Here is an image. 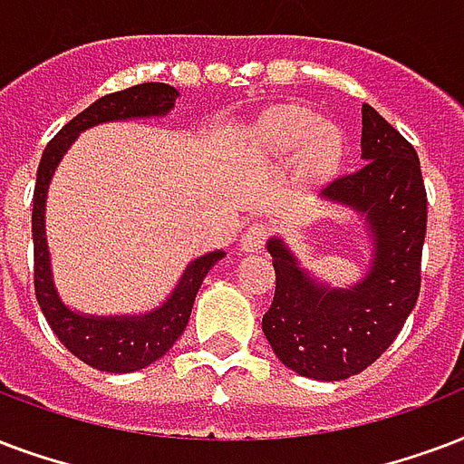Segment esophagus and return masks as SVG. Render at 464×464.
Wrapping results in <instances>:
<instances>
[{
	"mask_svg": "<svg viewBox=\"0 0 464 464\" xmlns=\"http://www.w3.org/2000/svg\"><path fill=\"white\" fill-rule=\"evenodd\" d=\"M265 240H267V228L263 224L247 226L243 236H240V250L243 253H257V250H263Z\"/></svg>",
	"mask_w": 464,
	"mask_h": 464,
	"instance_id": "obj_1",
	"label": "esophagus"
}]
</instances>
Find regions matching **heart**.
Wrapping results in <instances>:
<instances>
[{"mask_svg":"<svg viewBox=\"0 0 464 464\" xmlns=\"http://www.w3.org/2000/svg\"><path fill=\"white\" fill-rule=\"evenodd\" d=\"M257 138L272 153L299 148V168L306 177H324L341 162L345 136L338 123L316 119L302 104L272 106L257 126Z\"/></svg>","mask_w":464,"mask_h":464,"instance_id":"obj_1","label":"heart"}]
</instances>
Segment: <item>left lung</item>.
Returning <instances> with one entry per match:
<instances>
[{"label": "left lung", "instance_id": "obj_1", "mask_svg": "<svg viewBox=\"0 0 464 464\" xmlns=\"http://www.w3.org/2000/svg\"><path fill=\"white\" fill-rule=\"evenodd\" d=\"M362 160L321 192L362 214L372 233L370 270L355 287L334 289L299 267L282 238L267 240L275 299L263 334L289 370L311 380H348L394 343L420 292L429 199L413 146L362 104Z\"/></svg>", "mask_w": 464, "mask_h": 464}]
</instances>
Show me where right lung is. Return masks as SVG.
I'll list each match as a JSON object with an SVG mask.
<instances>
[{"label":"right lung","mask_w":464,"mask_h":464,"mask_svg":"<svg viewBox=\"0 0 464 464\" xmlns=\"http://www.w3.org/2000/svg\"><path fill=\"white\" fill-rule=\"evenodd\" d=\"M177 97H179V92L165 82H143L129 87V90L106 94L55 133V138L45 146L41 165H38L34 214H31L35 299H38V306L44 311L48 326L58 335V341L75 358H80L94 370H102V372H133V370H143L155 360H160L175 345L177 338L185 334L194 296L199 292L201 282L226 253L214 250V253L189 263L168 302L143 316H84V314L70 311L60 302L58 289L53 285L48 240H45L48 185H51L58 162L67 153V148L72 146V140L84 129L106 121L165 116L175 106Z\"/></svg>","instance_id":"right-lung-1"}]
</instances>
